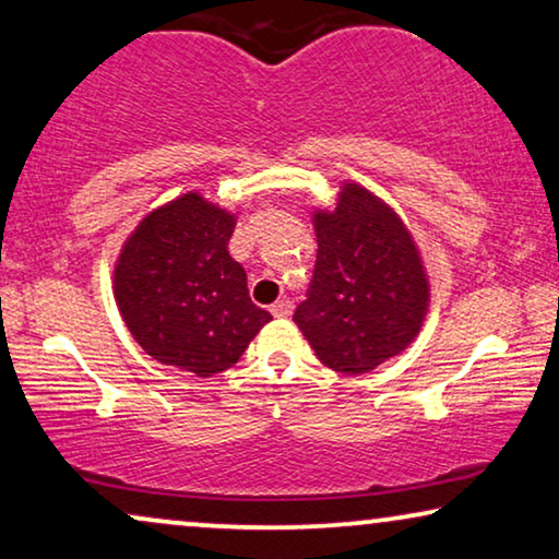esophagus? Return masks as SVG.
I'll use <instances>...</instances> for the list:
<instances>
[{"mask_svg":"<svg viewBox=\"0 0 559 559\" xmlns=\"http://www.w3.org/2000/svg\"><path fill=\"white\" fill-rule=\"evenodd\" d=\"M290 311H294V304H290L288 298H281V301L271 306V313H273V317H278V319L290 317Z\"/></svg>","mask_w":559,"mask_h":559,"instance_id":"esophagus-1","label":"esophagus"}]
</instances>
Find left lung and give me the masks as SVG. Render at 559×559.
I'll use <instances>...</instances> for the list:
<instances>
[{
  "instance_id": "1",
  "label": "left lung",
  "mask_w": 559,
  "mask_h": 559,
  "mask_svg": "<svg viewBox=\"0 0 559 559\" xmlns=\"http://www.w3.org/2000/svg\"><path fill=\"white\" fill-rule=\"evenodd\" d=\"M317 265L294 313L317 357L365 374L418 336L430 288L418 246L392 207L344 182L334 210L313 215Z\"/></svg>"
}]
</instances>
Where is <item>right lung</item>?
Here are the masks:
<instances>
[{
	"instance_id": "obj_1",
	"label": "right lung",
	"mask_w": 559,
	"mask_h": 559,
	"mask_svg": "<svg viewBox=\"0 0 559 559\" xmlns=\"http://www.w3.org/2000/svg\"><path fill=\"white\" fill-rule=\"evenodd\" d=\"M233 230L235 215L190 192L148 212L126 240L116 304L133 340L162 365L198 377L225 372L271 321L227 253Z\"/></svg>"
}]
</instances>
